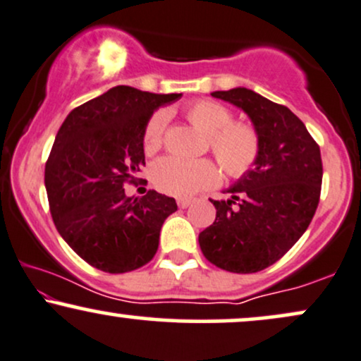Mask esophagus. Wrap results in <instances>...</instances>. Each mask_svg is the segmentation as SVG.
Masks as SVG:
<instances>
[{
    "instance_id": "esophagus-1",
    "label": "esophagus",
    "mask_w": 361,
    "mask_h": 361,
    "mask_svg": "<svg viewBox=\"0 0 361 361\" xmlns=\"http://www.w3.org/2000/svg\"><path fill=\"white\" fill-rule=\"evenodd\" d=\"M192 205V198H178V207L180 208H188Z\"/></svg>"
}]
</instances>
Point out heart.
Returning a JSON list of instances; mask_svg holds the SVG:
<instances>
[{
    "label": "heart",
    "instance_id": "b5f03b06",
    "mask_svg": "<svg viewBox=\"0 0 361 361\" xmlns=\"http://www.w3.org/2000/svg\"><path fill=\"white\" fill-rule=\"evenodd\" d=\"M186 119L198 131L207 134V146L230 178L247 175L257 161L260 137L257 129L249 123L233 121L228 107L215 101H197L185 109ZM168 116L164 111L154 112L142 131V149L153 154L163 146ZM153 183L163 193L173 197H192L200 190L214 186L219 171L210 159H185L164 156L151 168Z\"/></svg>",
    "mask_w": 361,
    "mask_h": 361
}]
</instances>
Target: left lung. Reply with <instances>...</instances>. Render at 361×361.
Listing matches in <instances>:
<instances>
[{"instance_id": "1", "label": "left lung", "mask_w": 361, "mask_h": 361, "mask_svg": "<svg viewBox=\"0 0 361 361\" xmlns=\"http://www.w3.org/2000/svg\"><path fill=\"white\" fill-rule=\"evenodd\" d=\"M247 112L260 137L254 168L210 200L215 222L200 232V249L216 267L252 274L277 262L310 227L319 203L323 163L318 142L288 107L237 87L212 92Z\"/></svg>"}]
</instances>
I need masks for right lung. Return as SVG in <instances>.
Segmentation results:
<instances>
[{
	"mask_svg": "<svg viewBox=\"0 0 361 361\" xmlns=\"http://www.w3.org/2000/svg\"><path fill=\"white\" fill-rule=\"evenodd\" d=\"M181 94L117 85L75 107L56 133L45 164L50 214L62 238L87 264L123 274L154 257L175 198L147 190L126 197L145 166L142 131L153 112Z\"/></svg>",
	"mask_w": 361,
	"mask_h": 361,
	"instance_id": "right-lung-1",
	"label": "right lung"
}]
</instances>
